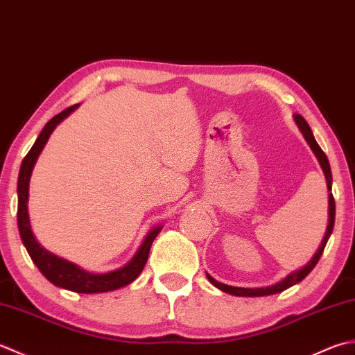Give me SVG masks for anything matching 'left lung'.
I'll list each match as a JSON object with an SVG mask.
<instances>
[{
  "instance_id": "left-lung-1",
  "label": "left lung",
  "mask_w": 355,
  "mask_h": 355,
  "mask_svg": "<svg viewBox=\"0 0 355 355\" xmlns=\"http://www.w3.org/2000/svg\"><path fill=\"white\" fill-rule=\"evenodd\" d=\"M294 121L295 124H297L299 130L302 132L303 137H305L308 146L311 147V150L314 151V155L317 157V161H319L320 167L324 173V178H327V185H328V191H331V185H332V175H331V167H329V162H328V157L327 155L323 153V150L319 147V144L315 142L314 139V135L313 132H311V128L308 125V122L303 119L300 114H294ZM328 213H329V219H328V227H327V231H324V237L322 241V245L319 247V250L315 251V254L311 257L309 262L302 266V270H297V271H293L291 274H288V276L284 279L277 282V284H274L271 286H265V288H239V286H230V285H225V284H220V282L214 280L209 274H207L208 280L211 282V284L219 288L220 291L223 293H228L231 295H239V297H262V295H271V294H277V293H282L285 291V289H288L289 286H293L295 284H299V282H302L303 279H305L308 274L313 271L314 266L317 265V262H319L320 256L323 254V250L324 247H327V242L328 239L332 233V228H334V219H336V202H334V196H332V193H329V208H328Z\"/></svg>"
}]
</instances>
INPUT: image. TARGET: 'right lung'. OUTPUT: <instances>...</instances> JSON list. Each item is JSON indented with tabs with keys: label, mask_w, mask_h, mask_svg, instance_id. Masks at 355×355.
I'll return each instance as SVG.
<instances>
[{
	"label": "right lung",
	"mask_w": 355,
	"mask_h": 355,
	"mask_svg": "<svg viewBox=\"0 0 355 355\" xmlns=\"http://www.w3.org/2000/svg\"><path fill=\"white\" fill-rule=\"evenodd\" d=\"M78 107L79 104L71 105L50 119L44 125V128H42L38 139L35 141L31 151L26 155L23 164H21L19 176H18V228H19L21 241H23L28 256H31V259L33 260V263L38 266V270L42 272V276H44L49 282H52L55 286H60L64 289H69V291H75L81 294L107 293V291H113V289H118L132 284V282L139 276L141 271L144 270V266L147 263L151 243H153L156 236L159 234V231L162 230V225H157L150 231L147 237L144 239V242L139 247V250H137L135 257L130 260L127 265L110 272L95 274V272H89L83 268H79L78 265L71 263L62 257H58L52 254L50 251H47L46 248H42L32 233L31 219H28V213H27L28 182H31L32 170L35 167L36 159H38L42 148H44L46 142L50 137V135H52L55 127L60 124L62 119H66L71 112L76 110Z\"/></svg>",
	"instance_id": "obj_1"
}]
</instances>
